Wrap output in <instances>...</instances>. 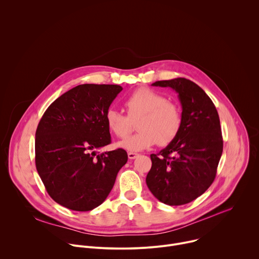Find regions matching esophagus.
<instances>
[{"instance_id": "esophagus-1", "label": "esophagus", "mask_w": 259, "mask_h": 259, "mask_svg": "<svg viewBox=\"0 0 259 259\" xmlns=\"http://www.w3.org/2000/svg\"><path fill=\"white\" fill-rule=\"evenodd\" d=\"M138 156H139V155H138V154H136V153H128V158H129L130 160L136 159Z\"/></svg>"}]
</instances>
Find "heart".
<instances>
[{
  "label": "heart",
  "instance_id": "b5f03b06",
  "mask_svg": "<svg viewBox=\"0 0 259 259\" xmlns=\"http://www.w3.org/2000/svg\"><path fill=\"white\" fill-rule=\"evenodd\" d=\"M124 104L127 115L115 108H108L105 113L107 128L119 138H125L132 130L133 122L139 120L136 128L139 131L119 143L122 149L140 152L157 142L166 146L177 138L182 129L179 105L155 90L139 88L125 99Z\"/></svg>",
  "mask_w": 259,
  "mask_h": 259
}]
</instances>
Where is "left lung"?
Returning a JSON list of instances; mask_svg holds the SVG:
<instances>
[{
	"instance_id": "8db88e82",
	"label": "left lung",
	"mask_w": 259,
	"mask_h": 259,
	"mask_svg": "<svg viewBox=\"0 0 259 259\" xmlns=\"http://www.w3.org/2000/svg\"><path fill=\"white\" fill-rule=\"evenodd\" d=\"M153 86L178 93L183 124L172 143L151 155L146 184L160 202L184 205L204 194L215 179L224 150L218 113L205 91L188 79L158 81Z\"/></svg>"
}]
</instances>
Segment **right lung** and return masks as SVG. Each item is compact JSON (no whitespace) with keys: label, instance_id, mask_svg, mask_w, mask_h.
I'll list each match as a JSON object with an SVG mask.
<instances>
[{"label":"right lung","instance_id":"add662e5","mask_svg":"<svg viewBox=\"0 0 259 259\" xmlns=\"http://www.w3.org/2000/svg\"><path fill=\"white\" fill-rule=\"evenodd\" d=\"M120 85L83 84L59 96L46 109L35 131V167L49 196L75 211H90L104 202L120 169L125 150L100 155L112 142L105 122Z\"/></svg>","mask_w":259,"mask_h":259}]
</instances>
